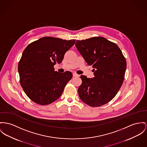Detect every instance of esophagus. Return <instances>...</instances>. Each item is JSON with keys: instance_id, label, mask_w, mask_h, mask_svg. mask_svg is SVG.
<instances>
[{"instance_id": "obj_1", "label": "esophagus", "mask_w": 147, "mask_h": 147, "mask_svg": "<svg viewBox=\"0 0 147 147\" xmlns=\"http://www.w3.org/2000/svg\"><path fill=\"white\" fill-rule=\"evenodd\" d=\"M73 76L74 77H78L79 76V75H78V74H77L76 73H73Z\"/></svg>"}]
</instances>
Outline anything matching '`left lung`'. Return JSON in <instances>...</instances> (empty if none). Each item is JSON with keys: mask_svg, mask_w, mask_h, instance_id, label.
<instances>
[{"mask_svg": "<svg viewBox=\"0 0 147 147\" xmlns=\"http://www.w3.org/2000/svg\"><path fill=\"white\" fill-rule=\"evenodd\" d=\"M77 49L93 69L94 77L81 75L80 99L92 107L104 105L115 96L125 76L127 62L117 45L104 37L77 40Z\"/></svg>", "mask_w": 147, "mask_h": 147, "instance_id": "1", "label": "left lung"}]
</instances>
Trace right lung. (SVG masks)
Segmentation results:
<instances>
[{"label":"right lung","mask_w":147,"mask_h":147,"mask_svg":"<svg viewBox=\"0 0 147 147\" xmlns=\"http://www.w3.org/2000/svg\"><path fill=\"white\" fill-rule=\"evenodd\" d=\"M75 41L45 37L32 42L24 50L18 66L20 84L32 101L46 105L61 96L72 74L55 71L54 65L61 63Z\"/></svg>","instance_id":"add662e5"}]
</instances>
